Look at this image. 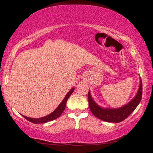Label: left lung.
Listing matches in <instances>:
<instances>
[{"mask_svg":"<svg viewBox=\"0 0 153 153\" xmlns=\"http://www.w3.org/2000/svg\"><path fill=\"white\" fill-rule=\"evenodd\" d=\"M142 97V82L140 79V84L135 97L130 102L119 108H103L96 103L92 97L91 92H88L89 108L95 117L100 120L109 123H120L126 119L139 105Z\"/></svg>","mask_w":153,"mask_h":153,"instance_id":"obj_1","label":"left lung"}]
</instances>
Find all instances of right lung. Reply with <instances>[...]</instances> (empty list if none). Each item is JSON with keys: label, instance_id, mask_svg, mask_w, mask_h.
<instances>
[{"label": "right lung", "instance_id": "1", "mask_svg": "<svg viewBox=\"0 0 153 153\" xmlns=\"http://www.w3.org/2000/svg\"><path fill=\"white\" fill-rule=\"evenodd\" d=\"M74 87L72 88L70 91L67 93V95H65V97L63 100H62L61 103L58 105V107L56 108L53 112L51 113V114L49 115H47V116L42 117V118H29V117L23 116V115L22 116H24L26 120H28V121H30V122L33 123H35V124H38V123H45L49 122V121L55 120V119L58 118V117L62 114V113L63 112L65 108L67 101H68V98L70 97V95H72V93L74 92Z\"/></svg>", "mask_w": 153, "mask_h": 153}]
</instances>
